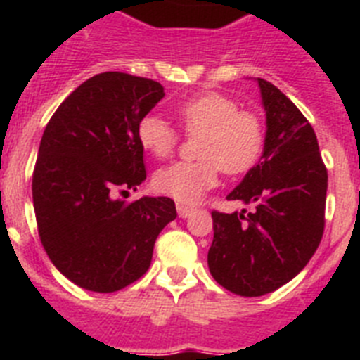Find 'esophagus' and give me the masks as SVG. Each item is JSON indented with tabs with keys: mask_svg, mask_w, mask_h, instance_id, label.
Segmentation results:
<instances>
[{
	"mask_svg": "<svg viewBox=\"0 0 360 360\" xmlns=\"http://www.w3.org/2000/svg\"><path fill=\"white\" fill-rule=\"evenodd\" d=\"M176 211H178V216H180V218H189V216L193 214V212H195L196 209L195 207H189V205H184V203H178Z\"/></svg>",
	"mask_w": 360,
	"mask_h": 360,
	"instance_id": "1",
	"label": "esophagus"
}]
</instances>
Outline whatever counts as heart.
Returning <instances> with one entry per match:
<instances>
[{
    "mask_svg": "<svg viewBox=\"0 0 360 360\" xmlns=\"http://www.w3.org/2000/svg\"><path fill=\"white\" fill-rule=\"evenodd\" d=\"M174 115L187 135H200L193 162H174L158 169L153 186L178 202H198L216 186L219 171L243 174L257 164L265 148V128L252 111L240 110L234 98L218 91L196 95L174 108ZM139 144L153 157H169L178 133L158 115L142 117L136 124Z\"/></svg>",
    "mask_w": 360,
    "mask_h": 360,
    "instance_id": "heart-1",
    "label": "heart"
}]
</instances>
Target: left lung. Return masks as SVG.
Listing matches in <instances>:
<instances>
[{
    "label": "left lung",
    "instance_id": "8db88e82",
    "mask_svg": "<svg viewBox=\"0 0 360 360\" xmlns=\"http://www.w3.org/2000/svg\"><path fill=\"white\" fill-rule=\"evenodd\" d=\"M266 113L262 160L227 200L250 203L247 212L212 211L207 254L212 278L229 292L257 297L301 272L324 231L328 171L307 117L279 88L257 79Z\"/></svg>",
    "mask_w": 360,
    "mask_h": 360
}]
</instances>
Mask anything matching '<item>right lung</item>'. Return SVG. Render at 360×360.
<instances>
[{
  "label": "right lung",
  "instance_id": "1",
  "mask_svg": "<svg viewBox=\"0 0 360 360\" xmlns=\"http://www.w3.org/2000/svg\"><path fill=\"white\" fill-rule=\"evenodd\" d=\"M162 97L153 79L98 73L44 128L32 176L37 231L56 269L86 290L108 294L141 279L158 234L176 218L167 196L115 198L146 180L136 124Z\"/></svg>",
  "mask_w": 360,
  "mask_h": 360
}]
</instances>
